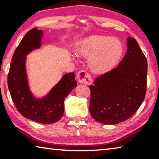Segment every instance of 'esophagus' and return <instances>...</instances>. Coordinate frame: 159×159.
Listing matches in <instances>:
<instances>
[{
  "label": "esophagus",
  "mask_w": 159,
  "mask_h": 159,
  "mask_svg": "<svg viewBox=\"0 0 159 159\" xmlns=\"http://www.w3.org/2000/svg\"><path fill=\"white\" fill-rule=\"evenodd\" d=\"M78 82L85 85H90L93 83V79L88 71L85 70L79 71L77 74Z\"/></svg>",
  "instance_id": "1"
}]
</instances>
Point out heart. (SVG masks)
<instances>
[{"instance_id":"obj_1","label":"heart","mask_w":159,"mask_h":159,"mask_svg":"<svg viewBox=\"0 0 159 159\" xmlns=\"http://www.w3.org/2000/svg\"><path fill=\"white\" fill-rule=\"evenodd\" d=\"M78 57L88 58V65L95 74H105L116 66L123 47L120 40L103 35H91L80 39L75 47Z\"/></svg>"}]
</instances>
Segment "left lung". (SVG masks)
Returning a JSON list of instances; mask_svg holds the SVG:
<instances>
[{"instance_id":"1","label":"left lung","mask_w":159,"mask_h":159,"mask_svg":"<svg viewBox=\"0 0 159 159\" xmlns=\"http://www.w3.org/2000/svg\"><path fill=\"white\" fill-rule=\"evenodd\" d=\"M127 47L118 66L90 85V113L103 124L114 125L130 118L146 95L147 59L133 38H128Z\"/></svg>"}]
</instances>
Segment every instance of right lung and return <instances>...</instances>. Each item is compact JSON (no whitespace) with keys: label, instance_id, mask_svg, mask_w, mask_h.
I'll return each mask as SVG.
<instances>
[{"label":"right lung","instance_id":"obj_1","mask_svg":"<svg viewBox=\"0 0 159 159\" xmlns=\"http://www.w3.org/2000/svg\"><path fill=\"white\" fill-rule=\"evenodd\" d=\"M43 31L34 28L26 33L12 57L7 85L16 108L26 118L44 124L58 121L64 114V99L76 88L74 72L64 75L48 95L35 98L29 89L26 71V56L41 45Z\"/></svg>","mask_w":159,"mask_h":159}]
</instances>
